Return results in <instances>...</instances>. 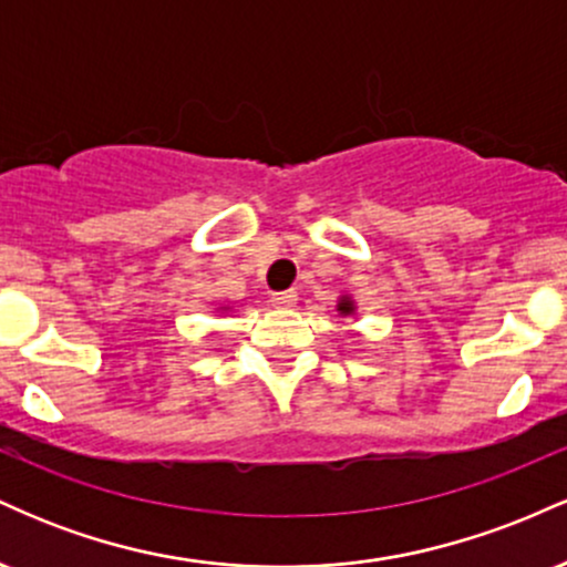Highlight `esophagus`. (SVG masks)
Wrapping results in <instances>:
<instances>
[{
    "instance_id": "1",
    "label": "esophagus",
    "mask_w": 567,
    "mask_h": 567,
    "mask_svg": "<svg viewBox=\"0 0 567 567\" xmlns=\"http://www.w3.org/2000/svg\"><path fill=\"white\" fill-rule=\"evenodd\" d=\"M271 303L279 306V309H290V306L298 303V292L296 290L275 292V296H271Z\"/></svg>"
}]
</instances>
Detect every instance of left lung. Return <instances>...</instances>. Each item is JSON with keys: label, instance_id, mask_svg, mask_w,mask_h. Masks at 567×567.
<instances>
[{"label": "left lung", "instance_id": "8db88e82", "mask_svg": "<svg viewBox=\"0 0 567 567\" xmlns=\"http://www.w3.org/2000/svg\"><path fill=\"white\" fill-rule=\"evenodd\" d=\"M338 309H341V311H343V315H349V311H351V303H349V301L338 303Z\"/></svg>", "mask_w": 567, "mask_h": 567}]
</instances>
